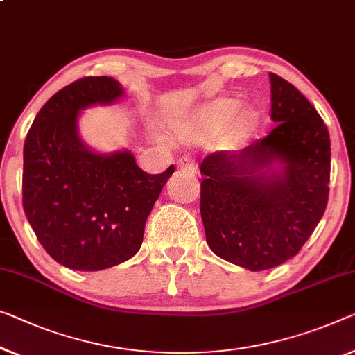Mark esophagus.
<instances>
[{
	"label": "esophagus",
	"instance_id": "esophagus-1",
	"mask_svg": "<svg viewBox=\"0 0 355 355\" xmlns=\"http://www.w3.org/2000/svg\"><path fill=\"white\" fill-rule=\"evenodd\" d=\"M178 167L183 168V171L189 172V173L196 172V164L191 159H189V157H182V159L178 161Z\"/></svg>",
	"mask_w": 355,
	"mask_h": 355
}]
</instances>
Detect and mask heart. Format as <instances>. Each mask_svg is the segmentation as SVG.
<instances>
[{"label": "heart", "instance_id": "b5f03b06", "mask_svg": "<svg viewBox=\"0 0 355 355\" xmlns=\"http://www.w3.org/2000/svg\"><path fill=\"white\" fill-rule=\"evenodd\" d=\"M239 108L241 102L237 98H216L214 102L204 105L202 108L196 111L193 118H189L187 123L180 125V135L200 139V137H211L220 134V132L231 123V119L234 118V114L239 111ZM257 111H242V114L239 116V119H237V123L234 125V134L237 137H248L257 129Z\"/></svg>", "mask_w": 355, "mask_h": 355}]
</instances>
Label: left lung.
I'll list each match as a JSON object with an SVG mask.
<instances>
[{"instance_id": "8db88e82", "label": "left lung", "mask_w": 355, "mask_h": 355, "mask_svg": "<svg viewBox=\"0 0 355 355\" xmlns=\"http://www.w3.org/2000/svg\"><path fill=\"white\" fill-rule=\"evenodd\" d=\"M269 135L241 151L204 157L200 216L216 257L248 271L293 258L324 215L330 135L317 110L274 73Z\"/></svg>"}]
</instances>
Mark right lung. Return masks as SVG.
<instances>
[{"mask_svg": "<svg viewBox=\"0 0 355 355\" xmlns=\"http://www.w3.org/2000/svg\"><path fill=\"white\" fill-rule=\"evenodd\" d=\"M123 95L110 76L78 79L47 100L25 139L26 220L44 250L76 271L116 266L139 252L148 215L175 171L150 175L130 151L105 155L81 140V110Z\"/></svg>", "mask_w": 355, "mask_h": 355, "instance_id": "add662e5", "label": "right lung"}]
</instances>
